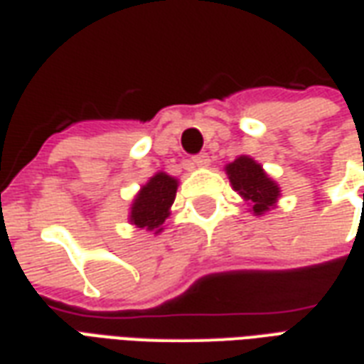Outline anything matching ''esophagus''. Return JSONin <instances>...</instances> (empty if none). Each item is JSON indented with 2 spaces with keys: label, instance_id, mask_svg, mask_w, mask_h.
Returning <instances> with one entry per match:
<instances>
[{
  "label": "esophagus",
  "instance_id": "34e87169",
  "mask_svg": "<svg viewBox=\"0 0 364 364\" xmlns=\"http://www.w3.org/2000/svg\"><path fill=\"white\" fill-rule=\"evenodd\" d=\"M209 163H211V159H209L208 153H200V155L192 156V164L193 166H198V168H203V166H208Z\"/></svg>",
  "mask_w": 364,
  "mask_h": 364
}]
</instances>
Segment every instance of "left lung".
Instances as JSON below:
<instances>
[{
    "label": "left lung",
    "mask_w": 364,
    "mask_h": 364,
    "mask_svg": "<svg viewBox=\"0 0 364 364\" xmlns=\"http://www.w3.org/2000/svg\"><path fill=\"white\" fill-rule=\"evenodd\" d=\"M227 174L232 188L244 200L250 201L256 215L269 211L279 198L277 184L272 178H267L262 166L256 161H252L250 156H240L235 163H230L227 166Z\"/></svg>",
    "instance_id": "1"
}]
</instances>
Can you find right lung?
Returning a JSON list of instances; mask_svg holds the SVG:
<instances>
[{"instance_id":"add662e5","label":"right lung","mask_w":364,"mask_h":364,"mask_svg":"<svg viewBox=\"0 0 364 364\" xmlns=\"http://www.w3.org/2000/svg\"><path fill=\"white\" fill-rule=\"evenodd\" d=\"M176 188H178V182L172 176L164 174V172L155 174L135 198L134 205H132V215H129L132 223L137 225L139 229L156 230V232L163 230L161 225L168 217V208L174 201Z\"/></svg>"}]
</instances>
